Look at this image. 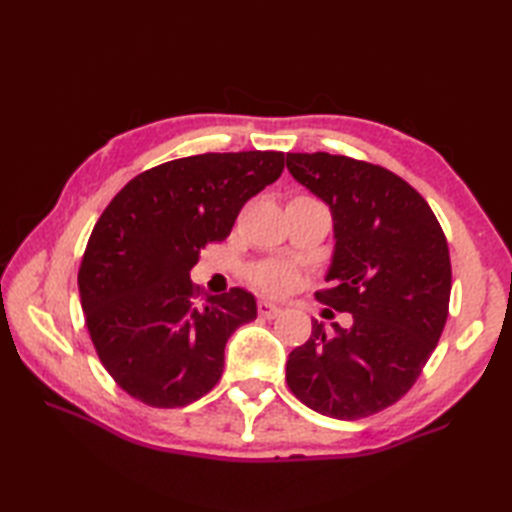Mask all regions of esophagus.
<instances>
[{"instance_id": "obj_1", "label": "esophagus", "mask_w": 512, "mask_h": 512, "mask_svg": "<svg viewBox=\"0 0 512 512\" xmlns=\"http://www.w3.org/2000/svg\"><path fill=\"white\" fill-rule=\"evenodd\" d=\"M257 310H259V317H264V319H277L281 314V308L270 301H259Z\"/></svg>"}]
</instances>
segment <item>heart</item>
<instances>
[{
	"instance_id": "obj_1",
	"label": "heart",
	"mask_w": 512,
	"mask_h": 512,
	"mask_svg": "<svg viewBox=\"0 0 512 512\" xmlns=\"http://www.w3.org/2000/svg\"><path fill=\"white\" fill-rule=\"evenodd\" d=\"M253 281L257 288L266 292H273V295H284L292 286H295L297 275L295 270L286 264H264L255 268Z\"/></svg>"
}]
</instances>
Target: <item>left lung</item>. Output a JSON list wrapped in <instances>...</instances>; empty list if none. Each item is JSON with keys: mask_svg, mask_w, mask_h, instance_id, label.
Returning a JSON list of instances; mask_svg holds the SVG:
<instances>
[{"mask_svg": "<svg viewBox=\"0 0 512 512\" xmlns=\"http://www.w3.org/2000/svg\"><path fill=\"white\" fill-rule=\"evenodd\" d=\"M299 184L330 206L334 250L317 292L352 325L312 321L286 361L292 394L321 416L358 420L416 383L449 317L447 237L422 195L396 173L347 156L288 154Z\"/></svg>", "mask_w": 512, "mask_h": 512, "instance_id": "left-lung-1", "label": "left lung"}]
</instances>
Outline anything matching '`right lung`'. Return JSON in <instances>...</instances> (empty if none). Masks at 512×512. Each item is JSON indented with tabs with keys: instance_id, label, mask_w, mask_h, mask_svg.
I'll return each instance as SVG.
<instances>
[{
	"instance_id": "right-lung-1",
	"label": "right lung",
	"mask_w": 512,
	"mask_h": 512,
	"mask_svg": "<svg viewBox=\"0 0 512 512\" xmlns=\"http://www.w3.org/2000/svg\"><path fill=\"white\" fill-rule=\"evenodd\" d=\"M281 171L284 151L178 158L129 180L107 204L79 295L96 354L129 396L173 409L217 385L228 336L257 317V301L233 288L198 303L191 268Z\"/></svg>"
}]
</instances>
